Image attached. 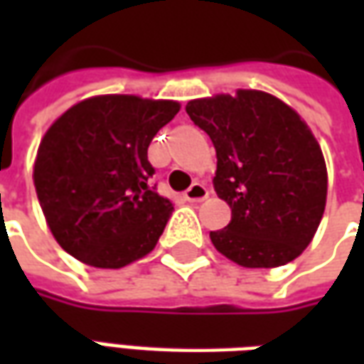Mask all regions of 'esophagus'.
<instances>
[{"label": "esophagus", "instance_id": "esophagus-1", "mask_svg": "<svg viewBox=\"0 0 364 364\" xmlns=\"http://www.w3.org/2000/svg\"><path fill=\"white\" fill-rule=\"evenodd\" d=\"M185 198L189 203H200V200L208 198V189H206L203 183H193L189 189L185 191Z\"/></svg>", "mask_w": 364, "mask_h": 364}]
</instances>
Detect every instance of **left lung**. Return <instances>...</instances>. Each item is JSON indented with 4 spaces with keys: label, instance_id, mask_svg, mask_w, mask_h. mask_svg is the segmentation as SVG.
<instances>
[{
    "label": "left lung",
    "instance_id": "left-lung-1",
    "mask_svg": "<svg viewBox=\"0 0 364 364\" xmlns=\"http://www.w3.org/2000/svg\"><path fill=\"white\" fill-rule=\"evenodd\" d=\"M185 111L213 140L214 191L232 208L228 226L210 232L216 252L247 269L296 259L328 198L326 159L306 120L259 90L193 99Z\"/></svg>",
    "mask_w": 364,
    "mask_h": 364
}]
</instances>
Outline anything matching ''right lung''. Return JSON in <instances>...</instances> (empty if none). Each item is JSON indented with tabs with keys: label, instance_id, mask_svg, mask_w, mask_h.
Listing matches in <instances>:
<instances>
[{
	"label": "right lung",
	"instance_id": "1",
	"mask_svg": "<svg viewBox=\"0 0 364 364\" xmlns=\"http://www.w3.org/2000/svg\"><path fill=\"white\" fill-rule=\"evenodd\" d=\"M179 109L171 99L95 95L52 122L33 181L64 252L91 267L120 269L156 247L173 203L150 187L148 146Z\"/></svg>",
	"mask_w": 364,
	"mask_h": 364
}]
</instances>
